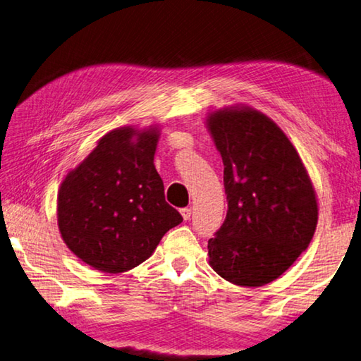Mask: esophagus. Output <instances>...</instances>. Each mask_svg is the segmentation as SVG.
<instances>
[{
    "label": "esophagus",
    "mask_w": 361,
    "mask_h": 361,
    "mask_svg": "<svg viewBox=\"0 0 361 361\" xmlns=\"http://www.w3.org/2000/svg\"><path fill=\"white\" fill-rule=\"evenodd\" d=\"M180 214L183 216V220H190V216H192V209L183 207V209H180Z\"/></svg>",
    "instance_id": "obj_1"
}]
</instances>
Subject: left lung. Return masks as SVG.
I'll list each match as a JSON object with an SVG mask.
<instances>
[{"mask_svg": "<svg viewBox=\"0 0 361 361\" xmlns=\"http://www.w3.org/2000/svg\"><path fill=\"white\" fill-rule=\"evenodd\" d=\"M223 159L226 220L209 239L212 269L239 286L276 280L307 250L317 202L295 147L265 114L240 108L207 119Z\"/></svg>", "mask_w": 361, "mask_h": 361, "instance_id": "obj_1", "label": "left lung"}]
</instances>
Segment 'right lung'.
Here are the masks:
<instances>
[{
    "label": "right lung",
    "mask_w": 361,
    "mask_h": 361,
    "mask_svg": "<svg viewBox=\"0 0 361 361\" xmlns=\"http://www.w3.org/2000/svg\"><path fill=\"white\" fill-rule=\"evenodd\" d=\"M137 135V142L131 137ZM159 132L122 127L67 174L58 195V226L67 247L91 267L119 274L146 261L182 223L165 201L154 166Z\"/></svg>",
    "instance_id": "right-lung-1"
}]
</instances>
